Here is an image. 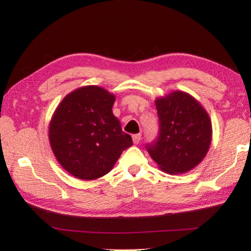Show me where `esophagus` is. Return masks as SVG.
<instances>
[{
    "label": "esophagus",
    "mask_w": 251,
    "mask_h": 251,
    "mask_svg": "<svg viewBox=\"0 0 251 251\" xmlns=\"http://www.w3.org/2000/svg\"><path fill=\"white\" fill-rule=\"evenodd\" d=\"M141 142V134H135V135H133V143L134 144H136V145H137V144Z\"/></svg>",
    "instance_id": "esophagus-1"
}]
</instances>
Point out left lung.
<instances>
[{
    "instance_id": "obj_1",
    "label": "left lung",
    "mask_w": 251,
    "mask_h": 251,
    "mask_svg": "<svg viewBox=\"0 0 251 251\" xmlns=\"http://www.w3.org/2000/svg\"><path fill=\"white\" fill-rule=\"evenodd\" d=\"M159 136L147 151L161 171L177 175L192 171L209 151L212 127L202 105L188 93L173 91L157 97Z\"/></svg>"
}]
</instances>
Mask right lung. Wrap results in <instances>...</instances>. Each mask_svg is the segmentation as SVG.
Returning <instances> with one entry per match:
<instances>
[{"label":"right lung","mask_w":251,"mask_h":251,"mask_svg":"<svg viewBox=\"0 0 251 251\" xmlns=\"http://www.w3.org/2000/svg\"><path fill=\"white\" fill-rule=\"evenodd\" d=\"M116 96L88 85L67 94L49 125V141L59 165L72 176L94 180L112 171L130 135L122 130L112 107Z\"/></svg>","instance_id":"obj_1"}]
</instances>
